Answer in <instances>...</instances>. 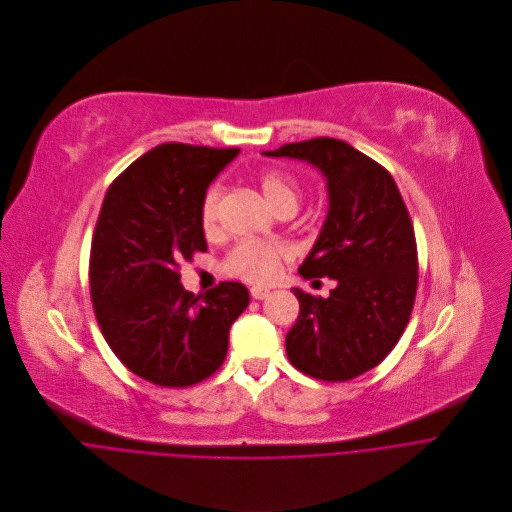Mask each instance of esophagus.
Wrapping results in <instances>:
<instances>
[{"instance_id":"34e87169","label":"esophagus","mask_w":512,"mask_h":512,"mask_svg":"<svg viewBox=\"0 0 512 512\" xmlns=\"http://www.w3.org/2000/svg\"><path fill=\"white\" fill-rule=\"evenodd\" d=\"M267 295H269V289H267V287H259V285L251 287V297H253V299H265Z\"/></svg>"}]
</instances>
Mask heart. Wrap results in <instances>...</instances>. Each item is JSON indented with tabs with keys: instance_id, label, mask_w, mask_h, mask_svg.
Returning <instances> with one entry per match:
<instances>
[{
	"instance_id": "1",
	"label": "heart",
	"mask_w": 512,
	"mask_h": 512,
	"mask_svg": "<svg viewBox=\"0 0 512 512\" xmlns=\"http://www.w3.org/2000/svg\"><path fill=\"white\" fill-rule=\"evenodd\" d=\"M259 187L267 203L277 211L283 205L295 207L299 197V183L285 170H265L259 177ZM201 225L205 233H215L219 225V191L209 189L201 201ZM283 249L263 241H239L225 257V271L233 277L265 283L279 273Z\"/></svg>"
}]
</instances>
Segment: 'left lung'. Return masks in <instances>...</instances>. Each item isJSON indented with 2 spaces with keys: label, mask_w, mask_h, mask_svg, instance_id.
<instances>
[{
  "label": "left lung",
  "mask_w": 512,
  "mask_h": 512,
  "mask_svg": "<svg viewBox=\"0 0 512 512\" xmlns=\"http://www.w3.org/2000/svg\"><path fill=\"white\" fill-rule=\"evenodd\" d=\"M263 154L313 164L329 195L325 223L299 275L337 285L329 297L291 289L299 315L285 335L287 358L315 380L358 378L394 350L414 307L418 251L404 199L382 164L344 140L319 136Z\"/></svg>",
  "instance_id": "left-lung-1"
}]
</instances>
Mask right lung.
Masks as SVG:
<instances>
[{
	"label": "right lung",
	"mask_w": 512,
	"mask_h": 512,
	"mask_svg": "<svg viewBox=\"0 0 512 512\" xmlns=\"http://www.w3.org/2000/svg\"><path fill=\"white\" fill-rule=\"evenodd\" d=\"M239 148L160 144L106 191L90 249V295L100 331L138 378L187 388L225 362L229 329L249 305L243 283L195 295L179 265L207 251L201 201Z\"/></svg>",
	"instance_id": "1"
}]
</instances>
